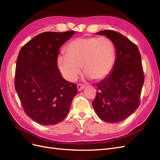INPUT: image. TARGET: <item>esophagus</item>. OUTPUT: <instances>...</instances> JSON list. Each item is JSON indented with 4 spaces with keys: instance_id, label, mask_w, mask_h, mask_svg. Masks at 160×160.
Returning a JSON list of instances; mask_svg holds the SVG:
<instances>
[{
    "instance_id": "esophagus-1",
    "label": "esophagus",
    "mask_w": 160,
    "mask_h": 160,
    "mask_svg": "<svg viewBox=\"0 0 160 160\" xmlns=\"http://www.w3.org/2000/svg\"><path fill=\"white\" fill-rule=\"evenodd\" d=\"M84 88H85V85H81V84L77 85V90H78V91H81L82 89H83Z\"/></svg>"
}]
</instances>
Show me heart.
Segmentation results:
<instances>
[{
    "label": "heart",
    "instance_id": "obj_1",
    "mask_svg": "<svg viewBox=\"0 0 160 160\" xmlns=\"http://www.w3.org/2000/svg\"><path fill=\"white\" fill-rule=\"evenodd\" d=\"M66 55L57 58V65L64 78L77 79L83 65L88 77L101 80L109 75L115 60V47L109 38L79 37L71 41L65 49Z\"/></svg>",
    "mask_w": 160,
    "mask_h": 160
}]
</instances>
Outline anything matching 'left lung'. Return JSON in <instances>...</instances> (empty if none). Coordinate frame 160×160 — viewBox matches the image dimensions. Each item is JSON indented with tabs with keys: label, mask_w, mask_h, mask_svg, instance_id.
Masks as SVG:
<instances>
[{
	"label": "left lung",
	"mask_w": 160,
	"mask_h": 160,
	"mask_svg": "<svg viewBox=\"0 0 160 160\" xmlns=\"http://www.w3.org/2000/svg\"><path fill=\"white\" fill-rule=\"evenodd\" d=\"M96 34L112 41L116 57L110 73L95 85L98 92L92 105L101 120L119 123L139 105L144 83L141 55L138 47L121 33L104 30Z\"/></svg>",
	"instance_id": "left-lung-1"
}]
</instances>
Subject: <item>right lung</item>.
I'll list each match as a JSON object with an SVG mask.
<instances>
[{"label":"right lung","instance_id":"add662e5","mask_svg":"<svg viewBox=\"0 0 160 160\" xmlns=\"http://www.w3.org/2000/svg\"><path fill=\"white\" fill-rule=\"evenodd\" d=\"M75 33H41L18 53L15 89L26 114L41 125H55L63 120L77 93V85L64 79L57 69L59 49Z\"/></svg>","mask_w":160,"mask_h":160}]
</instances>
